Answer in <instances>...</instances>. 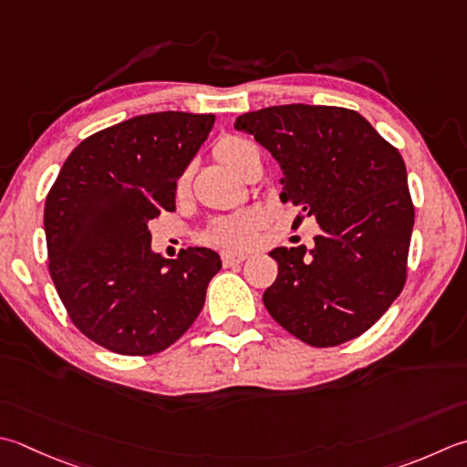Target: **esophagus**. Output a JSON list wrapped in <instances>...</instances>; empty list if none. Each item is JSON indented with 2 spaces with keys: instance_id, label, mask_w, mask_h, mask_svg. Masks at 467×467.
<instances>
[{
  "instance_id": "1",
  "label": "esophagus",
  "mask_w": 467,
  "mask_h": 467,
  "mask_svg": "<svg viewBox=\"0 0 467 467\" xmlns=\"http://www.w3.org/2000/svg\"><path fill=\"white\" fill-rule=\"evenodd\" d=\"M246 259L244 253H234V251H224L223 253V265L224 267H233V265H239Z\"/></svg>"
}]
</instances>
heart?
Here are the masks:
<instances>
[{"mask_svg":"<svg viewBox=\"0 0 467 467\" xmlns=\"http://www.w3.org/2000/svg\"><path fill=\"white\" fill-rule=\"evenodd\" d=\"M214 158L233 170L239 176L246 178V173L253 168V163L259 160V151L254 148V143L243 137H224V140L214 145ZM190 190V171H182L176 180V196L186 198ZM261 224V214L257 210H244L234 216L223 218L218 221L213 231L208 234V241L218 246H226V249H243L249 246L254 239V231Z\"/></svg>","mask_w":467,"mask_h":467,"instance_id":"b5f03b06","label":"heart"}]
</instances>
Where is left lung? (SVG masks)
I'll return each instance as SVG.
<instances>
[{
	"instance_id": "1",
	"label": "left lung",
	"mask_w": 467,
	"mask_h": 467,
	"mask_svg": "<svg viewBox=\"0 0 467 467\" xmlns=\"http://www.w3.org/2000/svg\"><path fill=\"white\" fill-rule=\"evenodd\" d=\"M234 130L253 135L277 160L281 202L296 204L322 228L314 249L269 253L279 273L263 294L265 307L316 348L358 337L407 279L415 208L399 150L344 107H267L241 115Z\"/></svg>"
}]
</instances>
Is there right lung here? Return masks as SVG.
Masks as SVG:
<instances>
[{
    "label": "right lung",
    "instance_id": "obj_1",
    "mask_svg": "<svg viewBox=\"0 0 467 467\" xmlns=\"http://www.w3.org/2000/svg\"><path fill=\"white\" fill-rule=\"evenodd\" d=\"M214 115L131 117L80 141L46 196L48 269L78 330L125 356L166 350L194 324L223 263L196 246L168 261L150 223L176 210V180Z\"/></svg>",
    "mask_w": 467,
    "mask_h": 467
}]
</instances>
